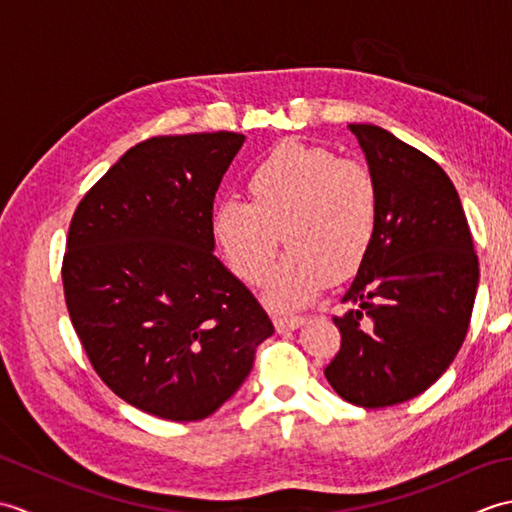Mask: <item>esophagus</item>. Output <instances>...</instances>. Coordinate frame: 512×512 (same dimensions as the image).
I'll return each instance as SVG.
<instances>
[{"label":"esophagus","instance_id":"esophagus-1","mask_svg":"<svg viewBox=\"0 0 512 512\" xmlns=\"http://www.w3.org/2000/svg\"><path fill=\"white\" fill-rule=\"evenodd\" d=\"M303 317H275V328L277 332H288V330H297L299 325H303Z\"/></svg>","mask_w":512,"mask_h":512}]
</instances>
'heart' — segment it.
<instances>
[{
  "instance_id": "heart-1",
  "label": "heart",
  "mask_w": 512,
  "mask_h": 512,
  "mask_svg": "<svg viewBox=\"0 0 512 512\" xmlns=\"http://www.w3.org/2000/svg\"><path fill=\"white\" fill-rule=\"evenodd\" d=\"M246 189L250 204L224 200L215 206L213 235L248 286L268 279L284 235L290 253L270 279L273 306H308L330 277L347 279L369 253L378 187L363 162L284 140L255 162Z\"/></svg>"
}]
</instances>
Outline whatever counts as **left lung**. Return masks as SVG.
Returning <instances> with one entry per match:
<instances>
[{"label":"left lung","instance_id":"8db88e82","mask_svg":"<svg viewBox=\"0 0 512 512\" xmlns=\"http://www.w3.org/2000/svg\"><path fill=\"white\" fill-rule=\"evenodd\" d=\"M378 187L369 253L334 317L341 350L325 367L336 394L378 409L447 372L471 323L480 264L460 195L436 160L376 125H347Z\"/></svg>","mask_w":512,"mask_h":512}]
</instances>
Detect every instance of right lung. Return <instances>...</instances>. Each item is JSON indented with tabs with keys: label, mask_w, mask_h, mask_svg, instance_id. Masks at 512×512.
<instances>
[{
	"label": "right lung",
	"mask_w": 512,
	"mask_h": 512,
	"mask_svg": "<svg viewBox=\"0 0 512 512\" xmlns=\"http://www.w3.org/2000/svg\"><path fill=\"white\" fill-rule=\"evenodd\" d=\"M246 136H154L85 193L63 257V292L96 374L162 420L211 416L275 332L213 255V200Z\"/></svg>",
	"instance_id": "1"
}]
</instances>
